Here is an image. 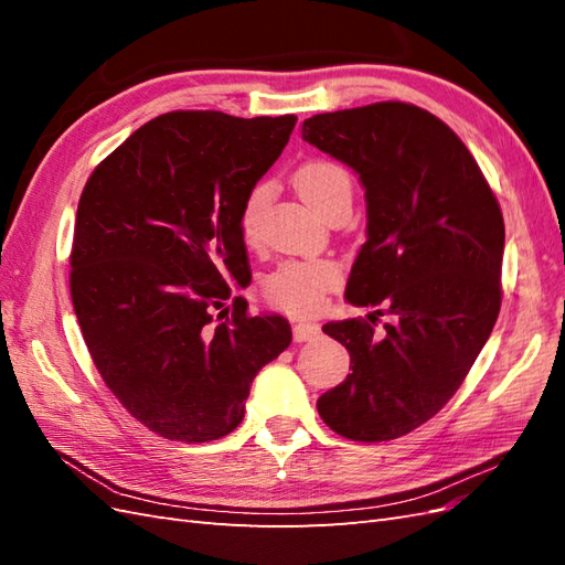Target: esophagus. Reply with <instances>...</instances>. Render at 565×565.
Masks as SVG:
<instances>
[{
	"instance_id": "esophagus-1",
	"label": "esophagus",
	"mask_w": 565,
	"mask_h": 565,
	"mask_svg": "<svg viewBox=\"0 0 565 565\" xmlns=\"http://www.w3.org/2000/svg\"><path fill=\"white\" fill-rule=\"evenodd\" d=\"M318 334H320V328L313 326V322H296V326H294V340L296 342L316 340Z\"/></svg>"
}]
</instances>
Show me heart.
Wrapping results in <instances>:
<instances>
[{
	"instance_id": "b5f03b06",
	"label": "heart",
	"mask_w": 565,
	"mask_h": 565,
	"mask_svg": "<svg viewBox=\"0 0 565 565\" xmlns=\"http://www.w3.org/2000/svg\"><path fill=\"white\" fill-rule=\"evenodd\" d=\"M298 194L320 215L332 203L342 199L352 201V177L342 164L332 160H306L294 172ZM274 191L267 182H259L247 191L239 209V233L249 245L257 243L264 211H267ZM340 281V267L332 259L286 262L264 281V296L271 306L291 316H313L326 303V294Z\"/></svg>"
}]
</instances>
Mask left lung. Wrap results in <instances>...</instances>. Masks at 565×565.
Masks as SVG:
<instances>
[{"label": "left lung", "instance_id": "8db88e82", "mask_svg": "<svg viewBox=\"0 0 565 565\" xmlns=\"http://www.w3.org/2000/svg\"><path fill=\"white\" fill-rule=\"evenodd\" d=\"M303 140L364 186L366 243L347 301L395 318L381 338L362 318L322 326L347 347L352 374L320 395L318 413L347 439L403 437L449 403L493 332L500 203L461 138L413 104L318 114L303 121Z\"/></svg>", "mask_w": 565, "mask_h": 565}]
</instances>
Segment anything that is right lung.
Returning <instances> with one entry per match:
<instances>
[{
	"mask_svg": "<svg viewBox=\"0 0 565 565\" xmlns=\"http://www.w3.org/2000/svg\"><path fill=\"white\" fill-rule=\"evenodd\" d=\"M294 126V114H162L84 184L70 255L82 338L109 391L164 439L231 435L259 369L291 344L289 320L249 316L243 298L233 319L214 313L252 279L239 209Z\"/></svg>",
	"mask_w": 565,
	"mask_h": 565,
	"instance_id": "obj_1",
	"label": "right lung"
}]
</instances>
